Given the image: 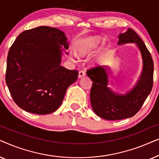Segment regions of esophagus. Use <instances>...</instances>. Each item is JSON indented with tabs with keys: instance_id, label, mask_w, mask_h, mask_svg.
Masks as SVG:
<instances>
[{
	"instance_id": "34e87169",
	"label": "esophagus",
	"mask_w": 159,
	"mask_h": 159,
	"mask_svg": "<svg viewBox=\"0 0 159 159\" xmlns=\"http://www.w3.org/2000/svg\"><path fill=\"white\" fill-rule=\"evenodd\" d=\"M85 76V72L84 71H80L79 72V75H78V77L79 78H82Z\"/></svg>"
}]
</instances>
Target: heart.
<instances>
[{"instance_id": "obj_1", "label": "heart", "mask_w": 159, "mask_h": 159, "mask_svg": "<svg viewBox=\"0 0 159 159\" xmlns=\"http://www.w3.org/2000/svg\"><path fill=\"white\" fill-rule=\"evenodd\" d=\"M99 44V39L96 38L88 39L78 47L77 50V56L79 57H87V56L92 55L98 48Z\"/></svg>"}]
</instances>
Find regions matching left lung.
Wrapping results in <instances>:
<instances>
[{
  "label": "left lung",
  "instance_id": "left-lung-1",
  "mask_svg": "<svg viewBox=\"0 0 159 159\" xmlns=\"http://www.w3.org/2000/svg\"><path fill=\"white\" fill-rule=\"evenodd\" d=\"M117 44L134 43L140 50L143 69L135 85L126 94L116 93L109 87V66H97L87 71L93 82L90 91L92 108L98 116L106 120H120L135 115L142 107L153 88V61L151 53L135 32L128 29L119 34Z\"/></svg>",
  "mask_w": 159,
  "mask_h": 159
}]
</instances>
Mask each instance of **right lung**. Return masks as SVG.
Instances as JSON below:
<instances>
[{
    "instance_id": "1",
    "label": "right lung",
    "mask_w": 159,
    "mask_h": 159,
    "mask_svg": "<svg viewBox=\"0 0 159 159\" xmlns=\"http://www.w3.org/2000/svg\"><path fill=\"white\" fill-rule=\"evenodd\" d=\"M68 48L64 32L56 28L41 26L17 37L8 53L6 82L19 108L43 115L60 107L78 77L77 71L61 66Z\"/></svg>"
}]
</instances>
